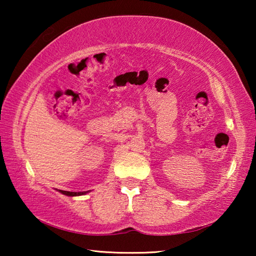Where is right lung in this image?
<instances>
[{"instance_id":"obj_1","label":"right lung","mask_w":256,"mask_h":256,"mask_svg":"<svg viewBox=\"0 0 256 256\" xmlns=\"http://www.w3.org/2000/svg\"><path fill=\"white\" fill-rule=\"evenodd\" d=\"M60 192L64 194V196H84V194L88 193V192H68V190H60Z\"/></svg>"}]
</instances>
